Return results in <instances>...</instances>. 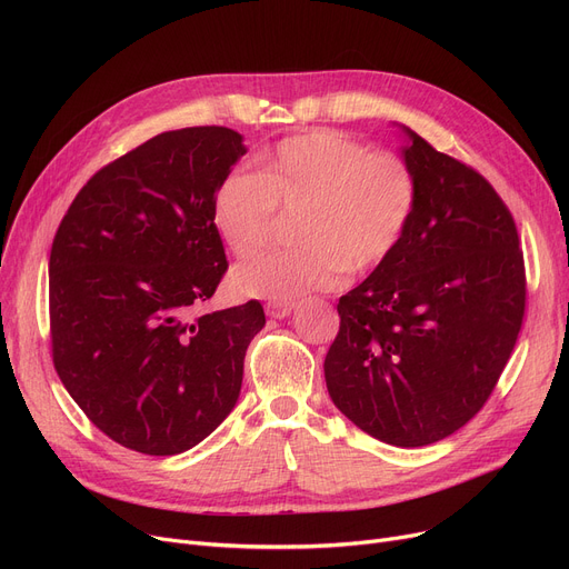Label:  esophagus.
Segmentation results:
<instances>
[{
    "instance_id": "obj_1",
    "label": "esophagus",
    "mask_w": 569,
    "mask_h": 569,
    "mask_svg": "<svg viewBox=\"0 0 569 569\" xmlns=\"http://www.w3.org/2000/svg\"><path fill=\"white\" fill-rule=\"evenodd\" d=\"M292 307L295 305H290V302H267L264 305V313L269 316V318H288L290 313H292Z\"/></svg>"
}]
</instances>
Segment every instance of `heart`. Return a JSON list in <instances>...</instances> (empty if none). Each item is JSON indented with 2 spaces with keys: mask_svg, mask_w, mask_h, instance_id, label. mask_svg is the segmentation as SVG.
<instances>
[{
  "mask_svg": "<svg viewBox=\"0 0 569 569\" xmlns=\"http://www.w3.org/2000/svg\"><path fill=\"white\" fill-rule=\"evenodd\" d=\"M417 177L392 152L341 131L313 129L281 140L258 159V172L230 174L212 198V223L237 258L272 242L279 212H300L297 249L234 269L232 286L262 300H292L369 274L401 247L412 223Z\"/></svg>",
  "mask_w": 569,
  "mask_h": 569,
  "instance_id": "1",
  "label": "heart"
}]
</instances>
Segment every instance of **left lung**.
I'll use <instances>...</instances> for the list:
<instances>
[{
    "label": "left lung",
    "instance_id": "obj_1",
    "mask_svg": "<svg viewBox=\"0 0 569 569\" xmlns=\"http://www.w3.org/2000/svg\"><path fill=\"white\" fill-rule=\"evenodd\" d=\"M403 131L415 217L395 256L339 300L325 382L355 427L422 447L491 397L523 322L526 267L515 219L487 179Z\"/></svg>",
    "mask_w": 569,
    "mask_h": 569
}]
</instances>
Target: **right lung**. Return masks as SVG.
<instances>
[{"instance_id": "1", "label": "right lung", "mask_w": 569, "mask_h": 569, "mask_svg": "<svg viewBox=\"0 0 569 569\" xmlns=\"http://www.w3.org/2000/svg\"><path fill=\"white\" fill-rule=\"evenodd\" d=\"M244 154L226 127L159 133L89 179L52 239L54 371L89 422L140 455L191 450L242 390L260 302L196 309L228 269L212 198Z\"/></svg>"}]
</instances>
